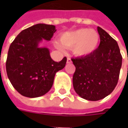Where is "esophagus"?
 <instances>
[{
    "label": "esophagus",
    "instance_id": "1",
    "mask_svg": "<svg viewBox=\"0 0 128 128\" xmlns=\"http://www.w3.org/2000/svg\"><path fill=\"white\" fill-rule=\"evenodd\" d=\"M71 62H72L71 59L70 58H67V64H70Z\"/></svg>",
    "mask_w": 128,
    "mask_h": 128
}]
</instances>
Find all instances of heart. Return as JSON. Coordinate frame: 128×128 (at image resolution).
Wrapping results in <instances>:
<instances>
[{"label": "heart", "mask_w": 128, "mask_h": 128, "mask_svg": "<svg viewBox=\"0 0 128 128\" xmlns=\"http://www.w3.org/2000/svg\"><path fill=\"white\" fill-rule=\"evenodd\" d=\"M60 42L64 47L72 48L75 55L82 57L90 54L97 48L99 35L92 29H79L62 34ZM56 46L60 49L62 48L58 42H56Z\"/></svg>", "instance_id": "1"}]
</instances>
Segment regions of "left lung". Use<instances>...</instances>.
<instances>
[{
  "label": "left lung",
  "mask_w": 128,
  "mask_h": 128,
  "mask_svg": "<svg viewBox=\"0 0 128 128\" xmlns=\"http://www.w3.org/2000/svg\"><path fill=\"white\" fill-rule=\"evenodd\" d=\"M98 48L88 56L72 58L75 66L72 84L77 94L86 100L98 101L112 92L118 80L122 56L115 40L97 26Z\"/></svg>",
  "instance_id": "obj_1"
}]
</instances>
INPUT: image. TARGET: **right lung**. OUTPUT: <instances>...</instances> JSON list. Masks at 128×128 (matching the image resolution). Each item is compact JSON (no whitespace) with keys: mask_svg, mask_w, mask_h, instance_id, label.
Listing matches in <instances>:
<instances>
[{"mask_svg":"<svg viewBox=\"0 0 128 128\" xmlns=\"http://www.w3.org/2000/svg\"><path fill=\"white\" fill-rule=\"evenodd\" d=\"M56 32L54 25L37 24L22 31L10 45L7 74L22 96L35 98L46 94L53 86L56 72L65 66L66 57L59 62L53 61L48 48L38 46L42 40H50Z\"/></svg>","mask_w":128,"mask_h":128,"instance_id":"right-lung-1","label":"right lung"}]
</instances>
